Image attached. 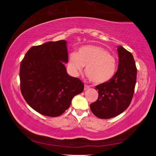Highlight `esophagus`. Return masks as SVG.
I'll return each mask as SVG.
<instances>
[{"mask_svg":"<svg viewBox=\"0 0 156 156\" xmlns=\"http://www.w3.org/2000/svg\"><path fill=\"white\" fill-rule=\"evenodd\" d=\"M89 88H90V86L87 85V84H84V90H87V89Z\"/></svg>","mask_w":156,"mask_h":156,"instance_id":"obj_1","label":"esophagus"}]
</instances>
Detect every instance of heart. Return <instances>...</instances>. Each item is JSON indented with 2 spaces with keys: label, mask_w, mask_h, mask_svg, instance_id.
Masks as SVG:
<instances>
[{
  "label": "heart",
  "mask_w": 156,
  "mask_h": 156,
  "mask_svg": "<svg viewBox=\"0 0 156 156\" xmlns=\"http://www.w3.org/2000/svg\"><path fill=\"white\" fill-rule=\"evenodd\" d=\"M84 66L87 77L94 83L102 84L114 76L117 61L104 47L89 44L80 47L77 54L72 53L69 57L68 69L73 76H78Z\"/></svg>",
  "instance_id": "heart-1"
}]
</instances>
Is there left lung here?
Returning <instances> with one entry per match:
<instances>
[{
	"label": "left lung",
	"instance_id": "1",
	"mask_svg": "<svg viewBox=\"0 0 156 156\" xmlns=\"http://www.w3.org/2000/svg\"><path fill=\"white\" fill-rule=\"evenodd\" d=\"M118 67L113 78L96 86L98 98L90 105L92 113L101 119H109L127 109L133 96L137 69L133 55L118 46Z\"/></svg>",
	"mask_w": 156,
	"mask_h": 156
}]
</instances>
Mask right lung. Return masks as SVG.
<instances>
[{
  "label": "right lung",
  "mask_w": 156,
  "mask_h": 156,
  "mask_svg": "<svg viewBox=\"0 0 156 156\" xmlns=\"http://www.w3.org/2000/svg\"><path fill=\"white\" fill-rule=\"evenodd\" d=\"M67 41L47 42L34 46L20 63V91L30 106L42 115L56 117L82 93L84 84L68 74Z\"/></svg>",
  "instance_id": "obj_1"
}]
</instances>
